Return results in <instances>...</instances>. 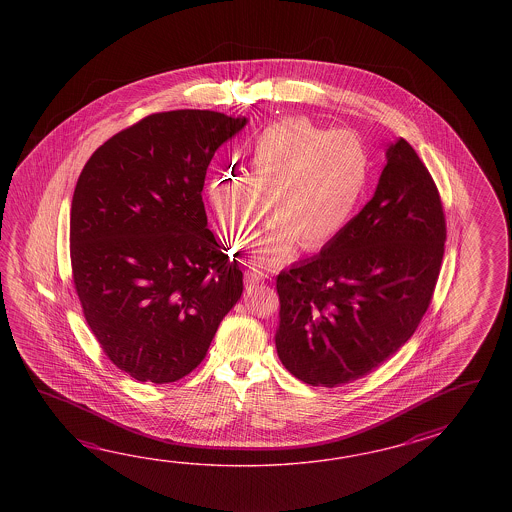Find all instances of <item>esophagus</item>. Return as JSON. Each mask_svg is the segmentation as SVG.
I'll return each mask as SVG.
<instances>
[{
	"label": "esophagus",
	"mask_w": 512,
	"mask_h": 512,
	"mask_svg": "<svg viewBox=\"0 0 512 512\" xmlns=\"http://www.w3.org/2000/svg\"><path fill=\"white\" fill-rule=\"evenodd\" d=\"M263 280H265V276H263L260 271H254V269L245 271V285H247V287H254V285H258V283L263 282Z\"/></svg>",
	"instance_id": "esophagus-1"
}]
</instances>
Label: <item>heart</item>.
Here are the masks:
<instances>
[{"label": "heart", "instance_id": "b5f03b06", "mask_svg": "<svg viewBox=\"0 0 512 512\" xmlns=\"http://www.w3.org/2000/svg\"><path fill=\"white\" fill-rule=\"evenodd\" d=\"M370 153L351 131L318 128L289 119L267 126L249 152V174L227 170L210 179L208 201L219 230L245 249L267 218L274 223L256 243L254 258L280 265L294 243L320 249L355 218L370 185Z\"/></svg>", "mask_w": 512, "mask_h": 512}]
</instances>
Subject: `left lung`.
Listing matches in <instances>:
<instances>
[{
	"instance_id": "1",
	"label": "left lung",
	"mask_w": 512,
	"mask_h": 512,
	"mask_svg": "<svg viewBox=\"0 0 512 512\" xmlns=\"http://www.w3.org/2000/svg\"><path fill=\"white\" fill-rule=\"evenodd\" d=\"M434 179L404 141L386 152L375 196L318 256L276 278L283 366L311 386L362 379L414 335L445 254Z\"/></svg>"
}]
</instances>
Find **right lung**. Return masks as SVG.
I'll list each match as a JSON object with an SVG mask.
<instances>
[{"label": "right lung", "instance_id": "right-lung-1", "mask_svg": "<svg viewBox=\"0 0 512 512\" xmlns=\"http://www.w3.org/2000/svg\"><path fill=\"white\" fill-rule=\"evenodd\" d=\"M247 124L208 109L153 113L89 157L71 203V269L87 326L135 381L196 370L240 300L243 272L207 229L205 175Z\"/></svg>", "mask_w": 512, "mask_h": 512}]
</instances>
